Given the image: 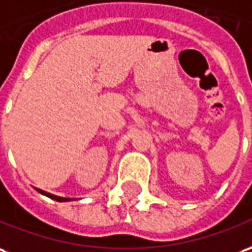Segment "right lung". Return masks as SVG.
Returning a JSON list of instances; mask_svg holds the SVG:
<instances>
[{
    "instance_id": "right-lung-1",
    "label": "right lung",
    "mask_w": 252,
    "mask_h": 252,
    "mask_svg": "<svg viewBox=\"0 0 252 252\" xmlns=\"http://www.w3.org/2000/svg\"><path fill=\"white\" fill-rule=\"evenodd\" d=\"M36 191L40 193H43V195H46L49 198H52V199L57 200V202H68V200H71V198H61V196H57V195H53V193H49L46 191H42L39 188H36Z\"/></svg>"
}]
</instances>
